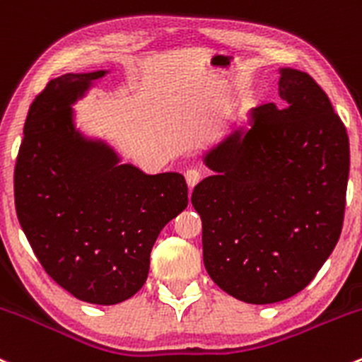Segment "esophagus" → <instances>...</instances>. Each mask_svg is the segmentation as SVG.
<instances>
[{
    "label": "esophagus",
    "mask_w": 362,
    "mask_h": 362,
    "mask_svg": "<svg viewBox=\"0 0 362 362\" xmlns=\"http://www.w3.org/2000/svg\"><path fill=\"white\" fill-rule=\"evenodd\" d=\"M201 180V173L199 170H187L185 171V182H187L189 187H194V185L197 184V182Z\"/></svg>",
    "instance_id": "obj_1"
}]
</instances>
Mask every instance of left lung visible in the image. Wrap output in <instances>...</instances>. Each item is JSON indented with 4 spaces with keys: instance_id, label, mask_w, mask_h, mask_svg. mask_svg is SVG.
Listing matches in <instances>:
<instances>
[{
    "instance_id": "8db88e82",
    "label": "left lung",
    "mask_w": 362,
    "mask_h": 362,
    "mask_svg": "<svg viewBox=\"0 0 362 362\" xmlns=\"http://www.w3.org/2000/svg\"><path fill=\"white\" fill-rule=\"evenodd\" d=\"M283 104L251 109L203 154L194 187L203 260L216 286L255 305L302 291L344 226L351 151L328 95L307 72L279 69Z\"/></svg>"
}]
</instances>
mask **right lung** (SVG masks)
Here are the masks:
<instances>
[{"mask_svg": "<svg viewBox=\"0 0 362 362\" xmlns=\"http://www.w3.org/2000/svg\"><path fill=\"white\" fill-rule=\"evenodd\" d=\"M109 71L67 72L30 105L15 165V208L48 276L97 305L144 286L159 232L187 208L184 175H147L76 127L72 105Z\"/></svg>", "mask_w": 362, "mask_h": 362, "instance_id": "1", "label": "right lung"}]
</instances>
